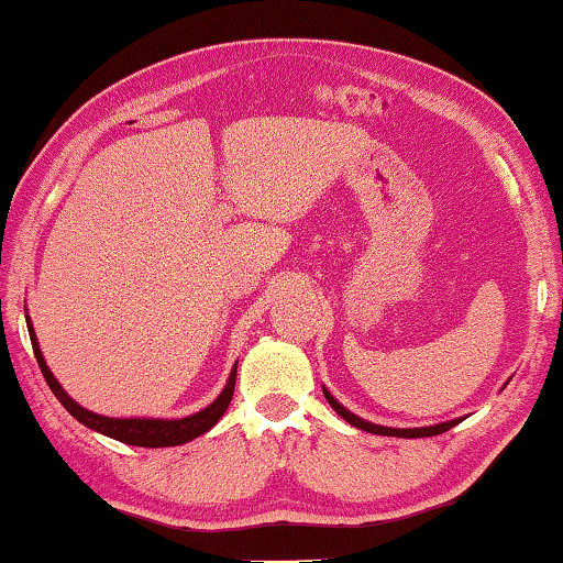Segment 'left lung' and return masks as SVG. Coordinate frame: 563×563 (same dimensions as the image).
<instances>
[{
  "label": "left lung",
  "mask_w": 563,
  "mask_h": 563,
  "mask_svg": "<svg viewBox=\"0 0 563 563\" xmlns=\"http://www.w3.org/2000/svg\"><path fill=\"white\" fill-rule=\"evenodd\" d=\"M323 395H325V399H328V405H331L338 413H341V417L347 421V423H353L355 429H363V431H367V433H377V437H399V439H423V437H439V433H443V431H449V429H453L455 423H459L461 419H453V421H443V423H437V427H421V429H391V427H379V423H373V421H365V419H360V417H355L353 411H347L341 401H338L331 391H328L325 387H323Z\"/></svg>",
  "instance_id": "1"
}]
</instances>
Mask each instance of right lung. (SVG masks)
<instances>
[{"label": "right lung", "instance_id": "right-lung-1", "mask_svg": "<svg viewBox=\"0 0 563 563\" xmlns=\"http://www.w3.org/2000/svg\"><path fill=\"white\" fill-rule=\"evenodd\" d=\"M26 325H29L31 345H34L36 363L41 367V373H44L51 391L56 395V399L73 413V417H76L82 423V427H88L92 431H100V433H104V437H110L114 441L130 443V446H144V449L181 446V443L194 441L196 437H200V433L213 429L218 419L222 417V413H225V409L230 407V401H232V391H235V377H238V365L232 367V373L228 377V385H225V389L220 391V397L213 401V405H208L206 409L190 413V417H184V419H114V417H102V413L82 409L76 399H70L66 395V389L58 385V379L53 377L44 355H41L34 325H31V321H26Z\"/></svg>", "mask_w": 563, "mask_h": 563}]
</instances>
